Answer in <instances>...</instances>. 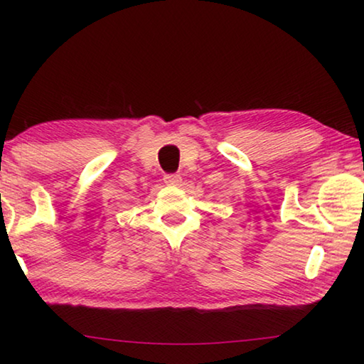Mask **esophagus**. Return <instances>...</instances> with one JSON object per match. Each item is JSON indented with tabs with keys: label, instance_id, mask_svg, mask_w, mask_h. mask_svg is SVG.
Returning a JSON list of instances; mask_svg holds the SVG:
<instances>
[{
	"label": "esophagus",
	"instance_id": "34e87169",
	"mask_svg": "<svg viewBox=\"0 0 364 364\" xmlns=\"http://www.w3.org/2000/svg\"><path fill=\"white\" fill-rule=\"evenodd\" d=\"M165 184H170V186H180L181 184V176L178 173H170L164 176Z\"/></svg>",
	"mask_w": 364,
	"mask_h": 364
}]
</instances>
